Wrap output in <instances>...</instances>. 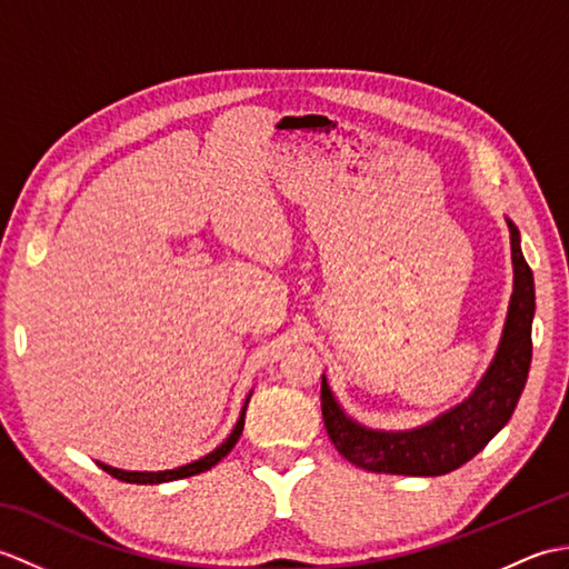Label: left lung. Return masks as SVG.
I'll list each match as a JSON object with an SVG mask.
<instances>
[{"instance_id": "left-lung-1", "label": "left lung", "mask_w": 569, "mask_h": 569, "mask_svg": "<svg viewBox=\"0 0 569 569\" xmlns=\"http://www.w3.org/2000/svg\"><path fill=\"white\" fill-rule=\"evenodd\" d=\"M511 232L513 293L506 312L503 332L485 377L479 379L462 403L445 410L438 418L408 430H377L361 426L347 416L322 373V420L332 445L349 462L379 471V475L403 477H440L455 471L479 455L509 418L530 369V328L536 316L533 271L528 269L521 251V232L506 217Z\"/></svg>"}]
</instances>
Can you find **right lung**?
Wrapping results in <instances>:
<instances>
[{"label":"right lung","instance_id":"1","mask_svg":"<svg viewBox=\"0 0 569 569\" xmlns=\"http://www.w3.org/2000/svg\"><path fill=\"white\" fill-rule=\"evenodd\" d=\"M249 398H251V391L247 396L244 406H241L239 420H237V426L232 428V432H229V438L220 447H214L210 455L196 459V462L183 465V467H176V469H163V471H127V469H117V467H110V465H104V462H98V465L107 471V475H112L119 481H129V485H163V481H176V479L196 477V475H200V471L212 469L217 462H220V459H224L229 452H232V447L237 445L241 430H244V416H247Z\"/></svg>","mask_w":569,"mask_h":569}]
</instances>
